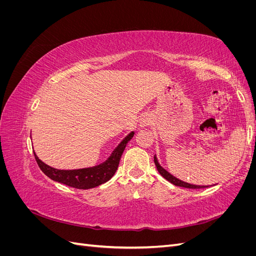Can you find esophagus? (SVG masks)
Masks as SVG:
<instances>
[{
  "label": "esophagus",
  "instance_id": "1",
  "mask_svg": "<svg viewBox=\"0 0 256 256\" xmlns=\"http://www.w3.org/2000/svg\"><path fill=\"white\" fill-rule=\"evenodd\" d=\"M150 124H152V118H150V115H147V114L143 115V116H142V118H141V120H140V125H141V127H147V126H150Z\"/></svg>",
  "mask_w": 256,
  "mask_h": 256
}]
</instances>
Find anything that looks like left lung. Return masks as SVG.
Returning a JSON list of instances; mask_svg holds the SVG:
<instances>
[{
    "instance_id": "obj_1",
    "label": "left lung",
    "mask_w": 256,
    "mask_h": 256,
    "mask_svg": "<svg viewBox=\"0 0 256 256\" xmlns=\"http://www.w3.org/2000/svg\"><path fill=\"white\" fill-rule=\"evenodd\" d=\"M154 164H156L157 166V170L158 172L161 174V176H164L166 180H168L171 184H175V186H178V187H184V188H189V189H200V188H206L208 187V186H198V184H188L186 182H182L180 180H178V178H176L175 176H173L171 173H168L166 168H162L159 162H158V159L156 157V154H154Z\"/></svg>"
}]
</instances>
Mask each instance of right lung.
I'll return each instance as SVG.
<instances>
[{"mask_svg":"<svg viewBox=\"0 0 256 256\" xmlns=\"http://www.w3.org/2000/svg\"><path fill=\"white\" fill-rule=\"evenodd\" d=\"M134 132H131L126 136V138L118 144V146L113 150L111 156L108 158L104 164H100L96 166L85 168L79 170H58L49 166L36 156L38 166L42 171L47 175L52 180L64 184L69 187H74L76 189H90L95 188L97 186L110 180L112 176L115 174L116 170L118 168L120 160L122 154L126 148L127 143L134 138Z\"/></svg>","mask_w":256,"mask_h":256,"instance_id":"add662e5","label":"right lung"}]
</instances>
